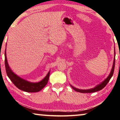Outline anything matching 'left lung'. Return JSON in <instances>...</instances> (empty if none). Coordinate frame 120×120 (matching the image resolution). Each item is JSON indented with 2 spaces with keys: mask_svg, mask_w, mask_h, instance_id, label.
<instances>
[{
  "mask_svg": "<svg viewBox=\"0 0 120 120\" xmlns=\"http://www.w3.org/2000/svg\"><path fill=\"white\" fill-rule=\"evenodd\" d=\"M115 47H114V60H113V66L112 68V69L110 73H109V75L108 77L105 79L100 84L97 85L96 87H95L94 88H91V89H80L77 88L76 87L72 86L71 85H70V86L72 87L73 89H74L75 91H76L77 92H79L82 93H94L97 92V91H99L100 90H101L103 88H104V87L106 86V85L107 84V83L109 82V80L111 79V78L112 77L114 72V67H115Z\"/></svg>",
  "mask_w": 120,
  "mask_h": 120,
  "instance_id": "left-lung-1",
  "label": "left lung"
}]
</instances>
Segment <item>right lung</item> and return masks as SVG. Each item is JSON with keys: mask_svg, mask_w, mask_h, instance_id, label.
<instances>
[{"mask_svg": "<svg viewBox=\"0 0 120 120\" xmlns=\"http://www.w3.org/2000/svg\"><path fill=\"white\" fill-rule=\"evenodd\" d=\"M5 64L6 71L8 78L18 88L22 90L29 93L38 92L43 89L47 84L49 78L50 71H49L43 79L38 82H29L15 74L10 68L8 63L6 56V49H5Z\"/></svg>", "mask_w": 120, "mask_h": 120, "instance_id": "1", "label": "right lung"}]
</instances>
